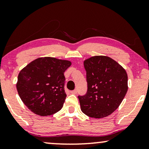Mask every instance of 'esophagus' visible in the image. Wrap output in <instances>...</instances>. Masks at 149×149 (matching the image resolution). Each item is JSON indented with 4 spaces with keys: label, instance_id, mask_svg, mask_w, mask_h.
<instances>
[{
    "label": "esophagus",
    "instance_id": "34e87169",
    "mask_svg": "<svg viewBox=\"0 0 149 149\" xmlns=\"http://www.w3.org/2000/svg\"><path fill=\"white\" fill-rule=\"evenodd\" d=\"M70 93H72V94H77V89H74V90L71 91H70Z\"/></svg>",
    "mask_w": 149,
    "mask_h": 149
}]
</instances>
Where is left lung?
Returning <instances> with one entry per match:
<instances>
[{
    "mask_svg": "<svg viewBox=\"0 0 149 149\" xmlns=\"http://www.w3.org/2000/svg\"><path fill=\"white\" fill-rule=\"evenodd\" d=\"M83 64L87 91L83 96H78L81 111L95 119L107 117L119 107L127 93V72L108 56L91 57Z\"/></svg>",
    "mask_w": 149,
    "mask_h": 149,
    "instance_id": "obj_1",
    "label": "left lung"
}]
</instances>
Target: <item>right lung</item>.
I'll use <instances>...</instances> for the list:
<instances>
[{
	"mask_svg": "<svg viewBox=\"0 0 149 149\" xmlns=\"http://www.w3.org/2000/svg\"><path fill=\"white\" fill-rule=\"evenodd\" d=\"M71 64L68 60L44 57L22 69L16 87L28 109L40 116L54 115L62 109L66 97L64 72Z\"/></svg>",
	"mask_w": 149,
	"mask_h": 149,
	"instance_id": "right-lung-1",
	"label": "right lung"
}]
</instances>
